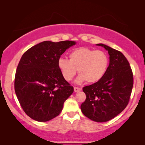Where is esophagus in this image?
<instances>
[{
	"label": "esophagus",
	"mask_w": 145,
	"mask_h": 145,
	"mask_svg": "<svg viewBox=\"0 0 145 145\" xmlns=\"http://www.w3.org/2000/svg\"><path fill=\"white\" fill-rule=\"evenodd\" d=\"M82 89L80 88H78V87H74V91L75 92H78L80 91V90H81Z\"/></svg>",
	"instance_id": "1"
}]
</instances>
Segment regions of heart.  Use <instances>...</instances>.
<instances>
[{
	"instance_id": "b5f03b06",
	"label": "heart",
	"mask_w": 145,
	"mask_h": 145,
	"mask_svg": "<svg viewBox=\"0 0 145 145\" xmlns=\"http://www.w3.org/2000/svg\"><path fill=\"white\" fill-rule=\"evenodd\" d=\"M70 60L61 57L57 65L63 77L67 81L74 77L77 69L78 76L77 82L86 80L95 83L101 80L105 75L109 64V56L104 51L96 50L88 47H79L72 51Z\"/></svg>"
}]
</instances>
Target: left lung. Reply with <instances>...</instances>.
Masks as SVG:
<instances>
[{
	"instance_id": "8db88e82",
	"label": "left lung",
	"mask_w": 145,
	"mask_h": 145,
	"mask_svg": "<svg viewBox=\"0 0 145 145\" xmlns=\"http://www.w3.org/2000/svg\"><path fill=\"white\" fill-rule=\"evenodd\" d=\"M109 54V65L99 81L82 88L86 95L80 105L82 113L97 122L114 118L128 105L134 84L133 73L128 60L120 51L100 43Z\"/></svg>"
}]
</instances>
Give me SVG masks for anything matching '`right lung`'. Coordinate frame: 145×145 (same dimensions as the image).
<instances>
[{
    "mask_svg": "<svg viewBox=\"0 0 145 145\" xmlns=\"http://www.w3.org/2000/svg\"><path fill=\"white\" fill-rule=\"evenodd\" d=\"M75 41H45L32 46L20 60L14 91L20 104L31 118L47 121L58 116L73 87L63 77L57 62Z\"/></svg>",
    "mask_w": 145,
    "mask_h": 145,
    "instance_id": "add662e5",
    "label": "right lung"
}]
</instances>
